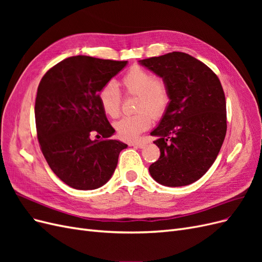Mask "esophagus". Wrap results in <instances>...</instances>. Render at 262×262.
Wrapping results in <instances>:
<instances>
[{
	"label": "esophagus",
	"instance_id": "obj_1",
	"mask_svg": "<svg viewBox=\"0 0 262 262\" xmlns=\"http://www.w3.org/2000/svg\"><path fill=\"white\" fill-rule=\"evenodd\" d=\"M129 145L131 146H137L140 148H143L146 145V142L145 141H134V142H130Z\"/></svg>",
	"mask_w": 262,
	"mask_h": 262
}]
</instances>
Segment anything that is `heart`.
Masks as SVG:
<instances>
[{"label": "heart", "instance_id": "b5f03b06", "mask_svg": "<svg viewBox=\"0 0 262 262\" xmlns=\"http://www.w3.org/2000/svg\"><path fill=\"white\" fill-rule=\"evenodd\" d=\"M121 83L126 93L137 95L138 112L124 116L115 122L118 136L123 140H136L152 124V116L162 117L170 102L168 84L162 77H153L152 73L141 67H132L123 76ZM100 106L104 113L112 118L120 114L121 94L114 82H108L98 93Z\"/></svg>", "mask_w": 262, "mask_h": 262}]
</instances>
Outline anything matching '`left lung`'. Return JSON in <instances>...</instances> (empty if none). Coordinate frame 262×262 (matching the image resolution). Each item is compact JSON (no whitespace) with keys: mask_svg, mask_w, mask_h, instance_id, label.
Instances as JSON below:
<instances>
[{"mask_svg":"<svg viewBox=\"0 0 262 262\" xmlns=\"http://www.w3.org/2000/svg\"><path fill=\"white\" fill-rule=\"evenodd\" d=\"M140 64L164 78L169 106L150 132L161 150L149 166L158 184L181 187L200 179L216 160L226 134V101L216 74L184 52L140 60Z\"/></svg>","mask_w":262,"mask_h":262,"instance_id":"left-lung-1","label":"left lung"}]
</instances>
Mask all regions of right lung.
<instances>
[{
    "mask_svg": "<svg viewBox=\"0 0 262 262\" xmlns=\"http://www.w3.org/2000/svg\"><path fill=\"white\" fill-rule=\"evenodd\" d=\"M126 63L76 55L52 67L39 83L35 102L39 144L52 171L74 189L104 186L128 146L112 139L115 129L98 98L101 87Z\"/></svg>",
    "mask_w": 262,
    "mask_h": 262,
    "instance_id": "obj_1",
    "label": "right lung"
}]
</instances>
